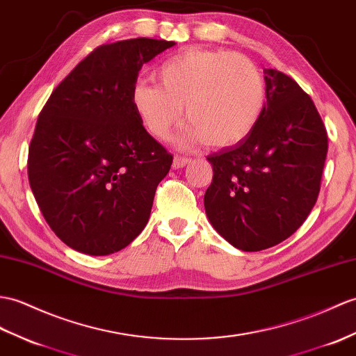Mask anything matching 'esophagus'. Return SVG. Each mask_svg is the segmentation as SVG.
<instances>
[{"instance_id": "esophagus-1", "label": "esophagus", "mask_w": 356, "mask_h": 356, "mask_svg": "<svg viewBox=\"0 0 356 356\" xmlns=\"http://www.w3.org/2000/svg\"><path fill=\"white\" fill-rule=\"evenodd\" d=\"M191 162V159L189 158H184V156H176L175 158V162H172V168L177 170V168H184L186 163Z\"/></svg>"}]
</instances>
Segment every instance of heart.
Returning <instances> with one entry per match:
<instances>
[{"label": "heart", "mask_w": 356, "mask_h": 356, "mask_svg": "<svg viewBox=\"0 0 356 356\" xmlns=\"http://www.w3.org/2000/svg\"><path fill=\"white\" fill-rule=\"evenodd\" d=\"M159 83L139 79L130 102L150 135L167 139L184 121L191 124L177 139L180 147L208 143L227 148L252 134L266 106L264 77L249 57L191 47L158 66Z\"/></svg>", "instance_id": "obj_1"}]
</instances>
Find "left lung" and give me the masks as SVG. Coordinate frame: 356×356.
Wrapping results in <instances>:
<instances>
[{"instance_id": "left-lung-1", "label": "left lung", "mask_w": 356, "mask_h": 356, "mask_svg": "<svg viewBox=\"0 0 356 356\" xmlns=\"http://www.w3.org/2000/svg\"><path fill=\"white\" fill-rule=\"evenodd\" d=\"M267 103L252 134L208 156L213 177L204 211L213 229L244 252L282 243L309 216L320 193L327 134L311 97L276 70H264Z\"/></svg>"}]
</instances>
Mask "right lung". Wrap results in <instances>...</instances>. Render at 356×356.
<instances>
[{
	"mask_svg": "<svg viewBox=\"0 0 356 356\" xmlns=\"http://www.w3.org/2000/svg\"><path fill=\"white\" fill-rule=\"evenodd\" d=\"M136 38L95 48L49 95L29 147V181L48 226L71 249L104 256L150 218L172 156L130 102L143 65L175 45Z\"/></svg>",
	"mask_w": 356,
	"mask_h": 356,
	"instance_id": "obj_1",
	"label": "right lung"
}]
</instances>
